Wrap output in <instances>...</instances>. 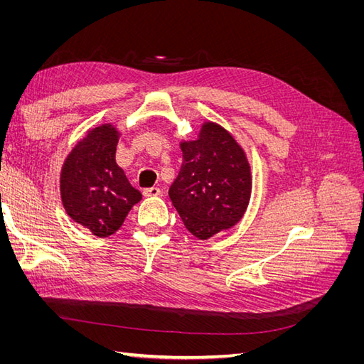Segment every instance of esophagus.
Wrapping results in <instances>:
<instances>
[{
	"mask_svg": "<svg viewBox=\"0 0 364 364\" xmlns=\"http://www.w3.org/2000/svg\"><path fill=\"white\" fill-rule=\"evenodd\" d=\"M142 194H144L146 197H156V196H161V190L158 188V186H150V188L142 190Z\"/></svg>",
	"mask_w": 364,
	"mask_h": 364,
	"instance_id": "esophagus-1",
	"label": "esophagus"
}]
</instances>
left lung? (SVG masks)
Instances as JSON below:
<instances>
[{"instance_id":"1","label":"left lung","mask_w":364,"mask_h":364,"mask_svg":"<svg viewBox=\"0 0 364 364\" xmlns=\"http://www.w3.org/2000/svg\"><path fill=\"white\" fill-rule=\"evenodd\" d=\"M183 162L168 196L185 228L199 240L229 229L243 217L252 191L243 149L228 130L205 123L196 141L181 144Z\"/></svg>"}]
</instances>
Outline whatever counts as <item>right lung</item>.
I'll return each instance as SVG.
<instances>
[{"mask_svg":"<svg viewBox=\"0 0 364 364\" xmlns=\"http://www.w3.org/2000/svg\"><path fill=\"white\" fill-rule=\"evenodd\" d=\"M118 132L98 126L77 144L60 173V196L67 214L92 235L107 237L123 225L142 196L115 162Z\"/></svg>","mask_w":364,"mask_h":364,"instance_id":"obj_1","label":"right lung"}]
</instances>
